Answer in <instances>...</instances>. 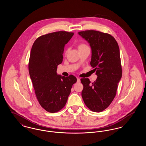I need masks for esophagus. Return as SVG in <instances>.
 I'll return each mask as SVG.
<instances>
[{
    "label": "esophagus",
    "mask_w": 146,
    "mask_h": 146,
    "mask_svg": "<svg viewBox=\"0 0 146 146\" xmlns=\"http://www.w3.org/2000/svg\"><path fill=\"white\" fill-rule=\"evenodd\" d=\"M80 78H77V83H80Z\"/></svg>",
    "instance_id": "34e87169"
}]
</instances>
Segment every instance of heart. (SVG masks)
Listing matches in <instances>:
<instances>
[{
	"label": "heart",
	"instance_id": "1",
	"mask_svg": "<svg viewBox=\"0 0 146 146\" xmlns=\"http://www.w3.org/2000/svg\"><path fill=\"white\" fill-rule=\"evenodd\" d=\"M86 47H88L86 45H85V44L83 43H82V44H80L78 45V49H83V48H86ZM67 52V51H66V52Z\"/></svg>",
	"mask_w": 146,
	"mask_h": 146
}]
</instances>
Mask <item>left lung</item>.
Listing matches in <instances>:
<instances>
[{"mask_svg":"<svg viewBox=\"0 0 146 146\" xmlns=\"http://www.w3.org/2000/svg\"><path fill=\"white\" fill-rule=\"evenodd\" d=\"M78 34L90 44V65L97 76V79L92 83L88 78L80 79L84 86L82 96L91 111L101 112L114 98L122 76L119 46L114 38L108 33L87 30Z\"/></svg>","mask_w":146,"mask_h":146,"instance_id":"obj_1","label":"left lung"}]
</instances>
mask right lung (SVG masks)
<instances>
[{
	"instance_id": "1",
	"label": "right lung",
	"mask_w": 146,
	"mask_h": 146,
	"mask_svg": "<svg viewBox=\"0 0 146 146\" xmlns=\"http://www.w3.org/2000/svg\"><path fill=\"white\" fill-rule=\"evenodd\" d=\"M74 33L59 31L43 35L34 42L29 57L28 70L36 98L42 107L55 113L64 107L76 76L57 74L63 60L65 45Z\"/></svg>"
}]
</instances>
